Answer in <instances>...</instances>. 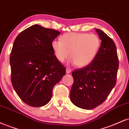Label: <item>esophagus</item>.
Here are the masks:
<instances>
[{
    "label": "esophagus",
    "instance_id": "34e87169",
    "mask_svg": "<svg viewBox=\"0 0 129 129\" xmlns=\"http://www.w3.org/2000/svg\"><path fill=\"white\" fill-rule=\"evenodd\" d=\"M66 73L67 74H70L71 73V70L69 69H66Z\"/></svg>",
    "mask_w": 129,
    "mask_h": 129
}]
</instances>
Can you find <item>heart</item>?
Masks as SVG:
<instances>
[{"label": "heart", "mask_w": 129, "mask_h": 129, "mask_svg": "<svg viewBox=\"0 0 129 129\" xmlns=\"http://www.w3.org/2000/svg\"><path fill=\"white\" fill-rule=\"evenodd\" d=\"M61 40L55 39L51 43L56 58L63 62L70 55L71 62L80 68L92 62L101 45L100 38L95 34L69 33L62 36Z\"/></svg>", "instance_id": "1"}]
</instances>
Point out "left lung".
<instances>
[{
	"label": "left lung",
	"mask_w": 129,
	"mask_h": 129,
	"mask_svg": "<svg viewBox=\"0 0 129 129\" xmlns=\"http://www.w3.org/2000/svg\"><path fill=\"white\" fill-rule=\"evenodd\" d=\"M95 29L101 41L96 56L86 67L72 73L71 101L85 110L94 109L106 100L116 84L119 67L115 42L102 30Z\"/></svg>",
	"instance_id": "left-lung-1"
}]
</instances>
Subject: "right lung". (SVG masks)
<instances>
[{"instance_id": "obj_1", "label": "right lung", "mask_w": 129, "mask_h": 129, "mask_svg": "<svg viewBox=\"0 0 129 129\" xmlns=\"http://www.w3.org/2000/svg\"><path fill=\"white\" fill-rule=\"evenodd\" d=\"M60 33L33 25L17 36L10 54L11 83L22 101L42 107L52 97L53 87L66 75L51 43Z\"/></svg>"}]
</instances>
